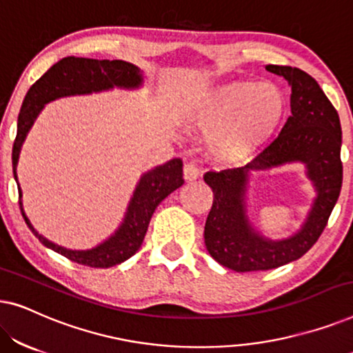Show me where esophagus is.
<instances>
[{
    "label": "esophagus",
    "instance_id": "obj_1",
    "mask_svg": "<svg viewBox=\"0 0 353 353\" xmlns=\"http://www.w3.org/2000/svg\"><path fill=\"white\" fill-rule=\"evenodd\" d=\"M183 173H185L186 181H192L199 176V167H197L196 162H186L185 167H183Z\"/></svg>",
    "mask_w": 353,
    "mask_h": 353
}]
</instances>
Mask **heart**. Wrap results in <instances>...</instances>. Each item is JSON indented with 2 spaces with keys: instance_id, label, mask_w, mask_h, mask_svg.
Segmentation results:
<instances>
[{
  "instance_id": "b5f03b06",
  "label": "heart",
  "mask_w": 353,
  "mask_h": 353,
  "mask_svg": "<svg viewBox=\"0 0 353 353\" xmlns=\"http://www.w3.org/2000/svg\"><path fill=\"white\" fill-rule=\"evenodd\" d=\"M284 91L272 81H230L207 90L186 114L191 128L216 132L212 149L223 159L254 152L279 127L286 114Z\"/></svg>"
}]
</instances>
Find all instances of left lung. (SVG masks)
Instances as JSON below:
<instances>
[{
	"label": "left lung",
	"instance_id": "obj_1",
	"mask_svg": "<svg viewBox=\"0 0 353 353\" xmlns=\"http://www.w3.org/2000/svg\"><path fill=\"white\" fill-rule=\"evenodd\" d=\"M291 85V115L278 138L252 162L241 168L210 170L204 181L214 202L207 215L204 241L209 254L223 267L239 273L267 272L301 259L312 249L327 225L342 188L339 115L316 80L297 67L267 65ZM302 160L316 181L319 197L301 234L272 243L250 228L243 214L247 173L284 161Z\"/></svg>",
	"mask_w": 353,
	"mask_h": 353
}]
</instances>
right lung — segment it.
I'll return each instance as SVG.
<instances>
[{
    "mask_svg": "<svg viewBox=\"0 0 353 353\" xmlns=\"http://www.w3.org/2000/svg\"><path fill=\"white\" fill-rule=\"evenodd\" d=\"M141 83V75L137 65L125 61H109V59H86V57H64L56 62L45 75L40 77L30 86L23 99L21 114L17 119V134L12 146V170L14 178L17 180L16 165L21 146L26 139V134L30 130L33 120L40 114L43 105L50 101L69 94L91 93L112 88V86H138ZM183 161L172 159L163 165L154 168L146 173L139 181L134 191L132 204L128 207V214L125 216L123 225L109 241H105L96 249L91 250H67L59 245L52 244L41 234H38L22 209V192L19 188V205L23 220L32 230V233L40 239L41 244L64 255L65 259L77 262L90 268H109L114 265L122 263L123 260L137 254L139 245L143 244L149 221L156 210V207L165 197L183 185Z\"/></svg>",
    "mask_w": 353,
    "mask_h": 353,
    "instance_id": "right-lung-1",
    "label": "right lung"
}]
</instances>
